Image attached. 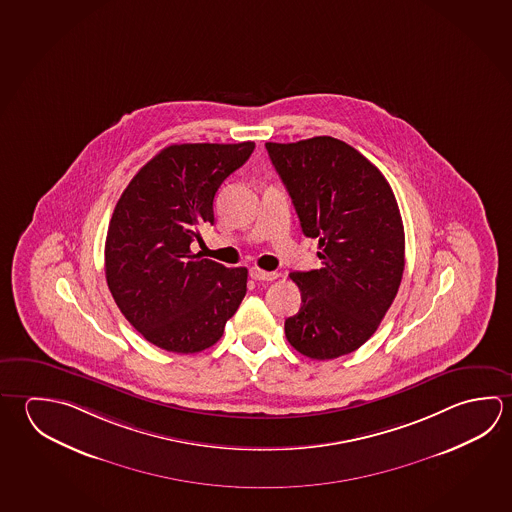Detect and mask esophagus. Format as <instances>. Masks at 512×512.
I'll return each instance as SVG.
<instances>
[{
    "instance_id": "1",
    "label": "esophagus",
    "mask_w": 512,
    "mask_h": 512,
    "mask_svg": "<svg viewBox=\"0 0 512 512\" xmlns=\"http://www.w3.org/2000/svg\"><path fill=\"white\" fill-rule=\"evenodd\" d=\"M250 277L253 280H264V282H268V280H275L278 277L275 271H264V269L252 268L250 269Z\"/></svg>"
}]
</instances>
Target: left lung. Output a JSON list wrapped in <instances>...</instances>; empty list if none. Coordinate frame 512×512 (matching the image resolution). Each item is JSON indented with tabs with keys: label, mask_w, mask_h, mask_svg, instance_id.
<instances>
[{
	"label": "left lung",
	"mask_w": 512,
	"mask_h": 512,
	"mask_svg": "<svg viewBox=\"0 0 512 512\" xmlns=\"http://www.w3.org/2000/svg\"><path fill=\"white\" fill-rule=\"evenodd\" d=\"M322 268L295 271L302 305L286 338L311 359L359 349L394 302L404 269V228L394 192L376 165L332 136L266 144Z\"/></svg>",
	"instance_id": "1"
}]
</instances>
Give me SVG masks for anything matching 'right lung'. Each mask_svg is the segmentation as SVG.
<instances>
[{
	"mask_svg": "<svg viewBox=\"0 0 512 512\" xmlns=\"http://www.w3.org/2000/svg\"><path fill=\"white\" fill-rule=\"evenodd\" d=\"M255 144H174L145 163L118 199L106 237V280L127 322L156 347H212L246 295L248 269L190 252L214 225V196Z\"/></svg>",
	"mask_w": 512,
	"mask_h": 512,
	"instance_id": "1",
	"label": "right lung"
}]
</instances>
